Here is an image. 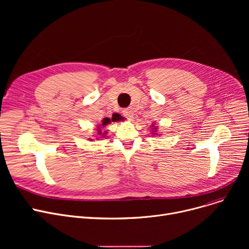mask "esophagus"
<instances>
[{
	"instance_id": "34e87169",
	"label": "esophagus",
	"mask_w": 249,
	"mask_h": 249,
	"mask_svg": "<svg viewBox=\"0 0 249 249\" xmlns=\"http://www.w3.org/2000/svg\"><path fill=\"white\" fill-rule=\"evenodd\" d=\"M122 114H123V116L124 117H126L127 119H129V120H131L132 118H133V112L130 110V109H125V110H123L122 111Z\"/></svg>"
}]
</instances>
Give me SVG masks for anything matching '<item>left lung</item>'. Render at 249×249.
Listing matches in <instances>:
<instances>
[{
	"label": "left lung",
	"instance_id": "left-lung-1",
	"mask_svg": "<svg viewBox=\"0 0 249 249\" xmlns=\"http://www.w3.org/2000/svg\"><path fill=\"white\" fill-rule=\"evenodd\" d=\"M153 129H156V127H155V128H153Z\"/></svg>",
	"mask_w": 249,
	"mask_h": 249
}]
</instances>
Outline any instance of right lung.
I'll use <instances>...</instances> for the list:
<instances>
[{
  "label": "right lung",
  "mask_w": 249,
  "mask_h": 249,
  "mask_svg": "<svg viewBox=\"0 0 249 249\" xmlns=\"http://www.w3.org/2000/svg\"><path fill=\"white\" fill-rule=\"evenodd\" d=\"M120 120H122V117H121L119 114H113L111 119H109V118H104L103 121H102V125H101V126H102V127H105L106 125L110 124L111 122H116V121H120ZM97 130H98V133L101 135V134H102L101 128L99 127ZM103 134H105V132H104ZM102 136H104V135H102Z\"/></svg>",
  "instance_id": "obj_1"
}]
</instances>
